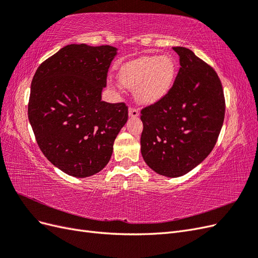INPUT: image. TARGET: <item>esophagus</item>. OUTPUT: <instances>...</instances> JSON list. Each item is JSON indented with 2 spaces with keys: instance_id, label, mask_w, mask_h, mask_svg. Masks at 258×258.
I'll list each match as a JSON object with an SVG mask.
<instances>
[{
  "instance_id": "obj_1",
  "label": "esophagus",
  "mask_w": 258,
  "mask_h": 258,
  "mask_svg": "<svg viewBox=\"0 0 258 258\" xmlns=\"http://www.w3.org/2000/svg\"><path fill=\"white\" fill-rule=\"evenodd\" d=\"M139 116V111L135 107H130L129 108V117H132V118H137Z\"/></svg>"
}]
</instances>
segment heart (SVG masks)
Wrapping results in <instances>:
<instances>
[{"instance_id":"heart-1","label":"heart","mask_w":258,"mask_h":258,"mask_svg":"<svg viewBox=\"0 0 258 258\" xmlns=\"http://www.w3.org/2000/svg\"><path fill=\"white\" fill-rule=\"evenodd\" d=\"M175 76L176 62L169 54L132 59L123 63L117 73L120 84L135 89L136 100L145 105L165 98L172 88Z\"/></svg>"}]
</instances>
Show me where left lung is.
<instances>
[{
  "instance_id": "1",
  "label": "left lung",
  "mask_w": 258,
  "mask_h": 258,
  "mask_svg": "<svg viewBox=\"0 0 258 258\" xmlns=\"http://www.w3.org/2000/svg\"><path fill=\"white\" fill-rule=\"evenodd\" d=\"M178 73L168 95L141 111V153L156 173L178 177L212 152L220 135L225 98L214 70L190 49L173 47Z\"/></svg>"
}]
</instances>
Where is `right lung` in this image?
I'll list each match as a JSON object with an SVG mask.
<instances>
[{
	"label": "right lung",
	"instance_id": "add662e5",
	"mask_svg": "<svg viewBox=\"0 0 258 258\" xmlns=\"http://www.w3.org/2000/svg\"><path fill=\"white\" fill-rule=\"evenodd\" d=\"M113 46L71 44L38 67L28 115L36 142L54 167L75 177L100 172L128 120L124 103L102 99Z\"/></svg>",
	"mask_w": 258,
	"mask_h": 258
}]
</instances>
